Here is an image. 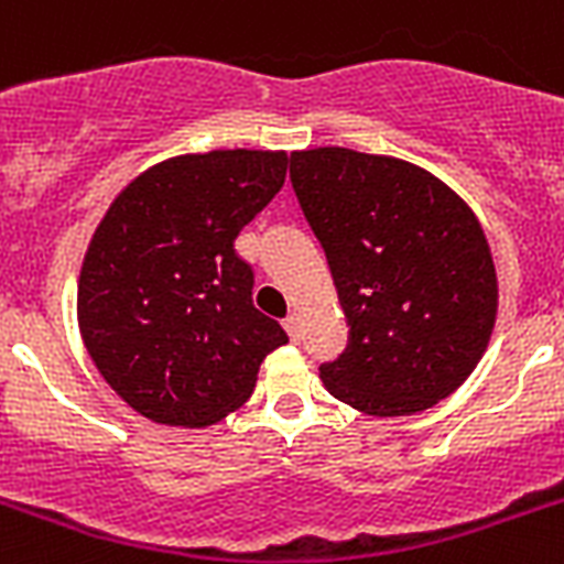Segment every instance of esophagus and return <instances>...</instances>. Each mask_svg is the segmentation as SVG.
<instances>
[{
    "label": "esophagus",
    "mask_w": 564,
    "mask_h": 564,
    "mask_svg": "<svg viewBox=\"0 0 564 564\" xmlns=\"http://www.w3.org/2000/svg\"><path fill=\"white\" fill-rule=\"evenodd\" d=\"M285 332L291 335V340H300V332H303V319H300V314L296 311H291L285 317Z\"/></svg>",
    "instance_id": "esophagus-1"
}]
</instances>
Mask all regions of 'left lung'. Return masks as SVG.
Masks as SVG:
<instances>
[{"mask_svg": "<svg viewBox=\"0 0 564 564\" xmlns=\"http://www.w3.org/2000/svg\"><path fill=\"white\" fill-rule=\"evenodd\" d=\"M291 183L326 250L349 344L319 367L369 416L434 408L484 358L498 276L484 227L443 180L349 148L291 154Z\"/></svg>", "mask_w": 564, "mask_h": 564, "instance_id": "8db88e82", "label": "left lung"}]
</instances>
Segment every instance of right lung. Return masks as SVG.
Returning a JSON list of instances; mask_svg holds the SVG:
<instances>
[{"label":"right lung","instance_id":"obj_1","mask_svg":"<svg viewBox=\"0 0 564 564\" xmlns=\"http://www.w3.org/2000/svg\"><path fill=\"white\" fill-rule=\"evenodd\" d=\"M285 171V151L171 156L98 224L78 279L80 337L104 381L151 422L215 425L288 344L253 305V268L236 253Z\"/></svg>","mask_w":564,"mask_h":564}]
</instances>
